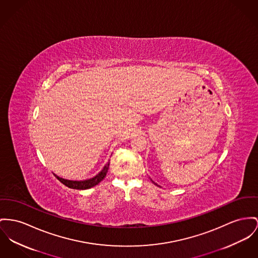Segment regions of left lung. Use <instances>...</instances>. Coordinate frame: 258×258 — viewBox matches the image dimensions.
<instances>
[{"mask_svg": "<svg viewBox=\"0 0 258 258\" xmlns=\"http://www.w3.org/2000/svg\"><path fill=\"white\" fill-rule=\"evenodd\" d=\"M152 181H153V180H152ZM153 183H154V184H155V185H157V184H156V183H155V182H154V181H153Z\"/></svg>", "mask_w": 258, "mask_h": 258, "instance_id": "left-lung-1", "label": "left lung"}]
</instances>
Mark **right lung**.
<instances>
[{"label": "right lung", "instance_id": "1", "mask_svg": "<svg viewBox=\"0 0 258 258\" xmlns=\"http://www.w3.org/2000/svg\"><path fill=\"white\" fill-rule=\"evenodd\" d=\"M109 167V161L103 166V169L99 172L96 176H94L93 178L87 179V180H82V181H73V180H68V179H63L60 178L58 176H56L54 174V176L56 177V179L61 182L63 185H66L67 187H69L70 189H87L95 187L96 185H98L101 181H103V178L105 177L107 170Z\"/></svg>", "mask_w": 258, "mask_h": 258}]
</instances>
